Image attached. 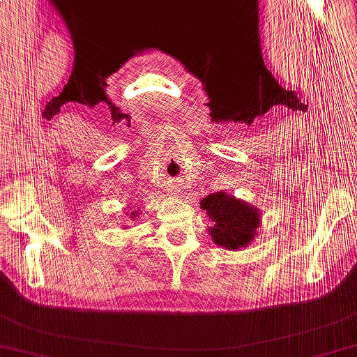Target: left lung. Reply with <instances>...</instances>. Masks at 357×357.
Instances as JSON below:
<instances>
[{"label":"left lung","instance_id":"8db88e82","mask_svg":"<svg viewBox=\"0 0 357 357\" xmlns=\"http://www.w3.org/2000/svg\"><path fill=\"white\" fill-rule=\"evenodd\" d=\"M202 208L206 210L215 223L210 233L213 241L220 247L238 250L255 238V230L260 221L257 208L235 199L223 191L208 195L202 202Z\"/></svg>","mask_w":357,"mask_h":357}]
</instances>
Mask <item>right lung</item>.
<instances>
[{
    "mask_svg": "<svg viewBox=\"0 0 357 357\" xmlns=\"http://www.w3.org/2000/svg\"><path fill=\"white\" fill-rule=\"evenodd\" d=\"M132 218H134V216H132Z\"/></svg>",
    "mask_w": 357,
    "mask_h": 357,
    "instance_id": "obj_1",
    "label": "right lung"
}]
</instances>
